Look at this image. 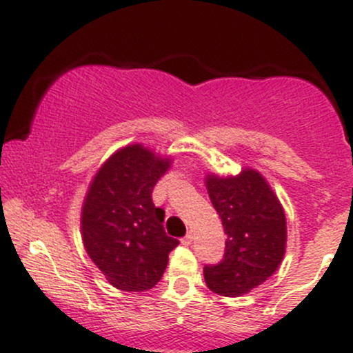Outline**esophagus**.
I'll list each match as a JSON object with an SVG mask.
<instances>
[{
  "instance_id": "obj_1",
  "label": "esophagus",
  "mask_w": 353,
  "mask_h": 353,
  "mask_svg": "<svg viewBox=\"0 0 353 353\" xmlns=\"http://www.w3.org/2000/svg\"><path fill=\"white\" fill-rule=\"evenodd\" d=\"M192 239H193L192 232H188L187 236H185L183 239H181V244H183V245H190V244H192Z\"/></svg>"
}]
</instances>
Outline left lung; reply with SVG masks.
<instances>
[{"label": "left lung", "instance_id": "8db88e82", "mask_svg": "<svg viewBox=\"0 0 353 353\" xmlns=\"http://www.w3.org/2000/svg\"><path fill=\"white\" fill-rule=\"evenodd\" d=\"M212 205L227 234L223 259L203 268L208 290L222 296L249 293L276 272L286 252V215L257 170L236 176L207 175Z\"/></svg>", "mask_w": 353, "mask_h": 353}]
</instances>
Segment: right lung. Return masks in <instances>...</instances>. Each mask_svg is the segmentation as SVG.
Segmentation results:
<instances>
[{
    "label": "right lung",
    "mask_w": 353,
    "mask_h": 353,
    "mask_svg": "<svg viewBox=\"0 0 353 353\" xmlns=\"http://www.w3.org/2000/svg\"><path fill=\"white\" fill-rule=\"evenodd\" d=\"M170 165V158L130 145L108 158L90 181L81 215L82 241L117 290H151L165 272L168 254L180 244L166 236L165 210L151 199Z\"/></svg>",
    "instance_id": "right-lung-1"
}]
</instances>
